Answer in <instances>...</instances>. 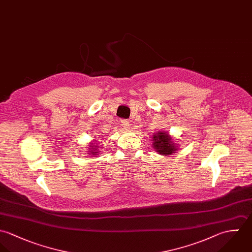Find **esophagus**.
I'll use <instances>...</instances> for the list:
<instances>
[{
    "label": "esophagus",
    "instance_id": "esophagus-1",
    "mask_svg": "<svg viewBox=\"0 0 252 252\" xmlns=\"http://www.w3.org/2000/svg\"><path fill=\"white\" fill-rule=\"evenodd\" d=\"M129 122L127 121V120H124V121H122V126L125 128V129H128V127H129Z\"/></svg>",
    "mask_w": 252,
    "mask_h": 252
}]
</instances>
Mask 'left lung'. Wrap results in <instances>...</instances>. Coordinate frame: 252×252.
<instances>
[{"instance_id":"8db88e82","label":"left lung","mask_w":252,"mask_h":252,"mask_svg":"<svg viewBox=\"0 0 252 252\" xmlns=\"http://www.w3.org/2000/svg\"><path fill=\"white\" fill-rule=\"evenodd\" d=\"M153 148L161 156H169L178 150V144L172 139L167 131H158L152 136Z\"/></svg>"}]
</instances>
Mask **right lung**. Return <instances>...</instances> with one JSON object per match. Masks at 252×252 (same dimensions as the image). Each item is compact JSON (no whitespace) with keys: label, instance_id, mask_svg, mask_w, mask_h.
<instances>
[{"label":"right lung","instance_id":"obj_1","mask_svg":"<svg viewBox=\"0 0 252 252\" xmlns=\"http://www.w3.org/2000/svg\"><path fill=\"white\" fill-rule=\"evenodd\" d=\"M98 148H99V146H98L97 144H95V143H91V144L89 145V155H90L91 157H97V155H98V153H99Z\"/></svg>","mask_w":252,"mask_h":252}]
</instances>
